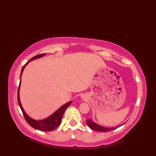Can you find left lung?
Segmentation results:
<instances>
[{
  "mask_svg": "<svg viewBox=\"0 0 156 156\" xmlns=\"http://www.w3.org/2000/svg\"><path fill=\"white\" fill-rule=\"evenodd\" d=\"M87 125H88V127L90 129H92V130L94 131H102V132H108V131H111L112 130H115V129H117V127H111V128H108V127H102V126H100L97 125V123H95L93 121H92L91 119H87ZM121 126V125H120ZM119 126V127H120Z\"/></svg>",
  "mask_w": 156,
  "mask_h": 156,
  "instance_id": "obj_1",
  "label": "left lung"
}]
</instances>
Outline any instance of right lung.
<instances>
[{"instance_id":"right-lung-1","label":"right lung","mask_w":156,"mask_h":156,"mask_svg":"<svg viewBox=\"0 0 156 156\" xmlns=\"http://www.w3.org/2000/svg\"><path fill=\"white\" fill-rule=\"evenodd\" d=\"M45 54H39L37 55L34 56V58H32L30 60H29L27 63H26L25 66H23L22 69H21V76H20V83L19 86L18 88V92H17V100H18V103L20 108H21L23 115L24 116V117L26 121L28 122V124L31 126L32 127H34L36 129H38V130L43 131H50L54 130L55 128H57L58 126L60 125L61 121H62V119L63 117V115H64L65 111L66 110L70 104L72 103V101H69L67 103H66L63 106L58 109L54 113H53L51 116H49V117L46 118L44 120H41V121H37V120H34V119H31V117H29V116L26 114V112L25 111L23 110V108L22 107V105L21 104V102H20V98H19V88H20V84H21V75L22 73L23 72V69H24L25 67L26 66L29 62H31L34 59H35L37 58H41L43 56H44Z\"/></svg>"}]
</instances>
